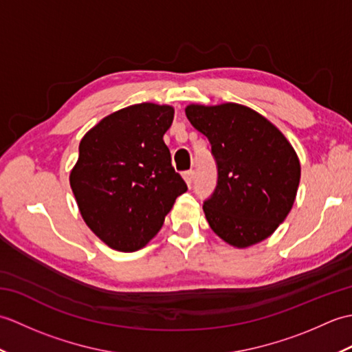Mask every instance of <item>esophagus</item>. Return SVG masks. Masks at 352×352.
<instances>
[{"label":"esophagus","instance_id":"esophagus-1","mask_svg":"<svg viewBox=\"0 0 352 352\" xmlns=\"http://www.w3.org/2000/svg\"><path fill=\"white\" fill-rule=\"evenodd\" d=\"M183 177H184V182L188 183V186L190 188L192 186V183H193V180H195V170H186L184 174H183Z\"/></svg>","mask_w":352,"mask_h":352}]
</instances>
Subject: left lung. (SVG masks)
Masks as SVG:
<instances>
[{"instance_id": "left-lung-1", "label": "left lung", "mask_w": 352, "mask_h": 352, "mask_svg": "<svg viewBox=\"0 0 352 352\" xmlns=\"http://www.w3.org/2000/svg\"><path fill=\"white\" fill-rule=\"evenodd\" d=\"M186 116L210 142L218 168L203 206L208 226L237 248L265 241L294 206L301 178L295 149L274 124L241 104H190Z\"/></svg>"}]
</instances>
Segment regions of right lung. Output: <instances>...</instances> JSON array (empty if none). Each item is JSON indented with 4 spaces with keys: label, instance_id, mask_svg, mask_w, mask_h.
I'll use <instances>...</instances> for the list:
<instances>
[{
    "label": "right lung",
    "instance_id": "right-lung-1",
    "mask_svg": "<svg viewBox=\"0 0 352 352\" xmlns=\"http://www.w3.org/2000/svg\"><path fill=\"white\" fill-rule=\"evenodd\" d=\"M172 119L174 107L134 104L104 118L80 142L71 189L87 227L110 248H144L188 190L163 140Z\"/></svg>",
    "mask_w": 352,
    "mask_h": 352
}]
</instances>
